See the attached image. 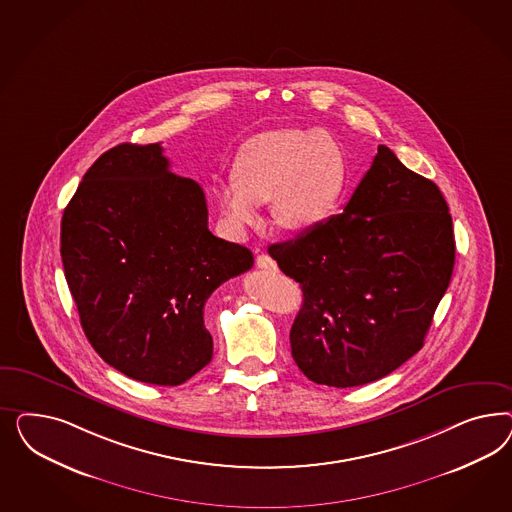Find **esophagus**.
<instances>
[{
    "label": "esophagus",
    "mask_w": 512,
    "mask_h": 512,
    "mask_svg": "<svg viewBox=\"0 0 512 512\" xmlns=\"http://www.w3.org/2000/svg\"><path fill=\"white\" fill-rule=\"evenodd\" d=\"M255 263H257L259 268H263V270H270V272H276V270H278V264H276V261H274L272 257L264 255V253L255 259Z\"/></svg>",
    "instance_id": "34e87169"
}]
</instances>
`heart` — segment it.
Returning <instances> with one entry per match:
<instances>
[{
	"mask_svg": "<svg viewBox=\"0 0 512 512\" xmlns=\"http://www.w3.org/2000/svg\"><path fill=\"white\" fill-rule=\"evenodd\" d=\"M236 178L219 182L216 199L234 234L261 219L272 201V219L283 231H308L338 206L347 165L338 142L323 129H270L246 140L234 161Z\"/></svg>",
	"mask_w": 512,
	"mask_h": 512,
	"instance_id": "b5f03b06",
	"label": "heart"
}]
</instances>
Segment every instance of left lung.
Here are the masks:
<instances>
[{"instance_id":"8db88e82","label":"left lung","mask_w":512,"mask_h":512,"mask_svg":"<svg viewBox=\"0 0 512 512\" xmlns=\"http://www.w3.org/2000/svg\"><path fill=\"white\" fill-rule=\"evenodd\" d=\"M268 253L302 287L291 353L319 385L360 387L424 345L454 268L445 197L379 146L343 214Z\"/></svg>"}]
</instances>
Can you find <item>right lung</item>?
I'll return each mask as SVG.
<instances>
[{
    "label": "right lung",
    "mask_w": 512,
    "mask_h": 512,
    "mask_svg": "<svg viewBox=\"0 0 512 512\" xmlns=\"http://www.w3.org/2000/svg\"><path fill=\"white\" fill-rule=\"evenodd\" d=\"M161 144H118L84 174L62 217V261L80 325L112 368L176 387L212 360L204 304L248 272V248L208 231L202 187Z\"/></svg>",
    "instance_id": "right-lung-1"
}]
</instances>
